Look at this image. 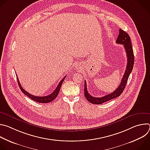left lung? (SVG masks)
Instances as JSON below:
<instances>
[{
  "label": "left lung",
  "instance_id": "obj_1",
  "mask_svg": "<svg viewBox=\"0 0 150 150\" xmlns=\"http://www.w3.org/2000/svg\"><path fill=\"white\" fill-rule=\"evenodd\" d=\"M116 42L117 44L123 45L125 49L126 50V56H127V66L125 72V74L122 79L121 82L117 88L113 91V93L104 96L102 97H94L91 96L87 90L86 81H84V95L87 100L91 103L95 104H101L103 103H105L108 101H109L112 99L116 98L120 96V94L123 91L125 86L126 85L128 78L131 74L134 64V55L133 49L131 45V41L129 35L127 33L122 30V29L119 30V34L118 35L117 38L116 40Z\"/></svg>",
  "mask_w": 150,
  "mask_h": 150
}]
</instances>
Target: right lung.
Returning <instances> with one entry per match:
<instances>
[{"instance_id": "right-lung-1", "label": "right lung", "mask_w": 150, "mask_h": 150, "mask_svg": "<svg viewBox=\"0 0 150 150\" xmlns=\"http://www.w3.org/2000/svg\"><path fill=\"white\" fill-rule=\"evenodd\" d=\"M66 76L64 77L60 81V82L59 83L58 85L57 86L56 88L55 89V90L49 96H44V97H38V96H33L30 93H28V92H27L25 90H24L23 88V87H21V83H19V79L18 78V76L16 75V78H17V81H18V85H19V88L21 89V91H22L25 95H26L27 96H28L29 98H30L31 99H32L34 101H35L38 103H49V102H51L53 100H54L56 97L57 96L59 93V91H60V87H61V85L64 81V79H65Z\"/></svg>"}]
</instances>
